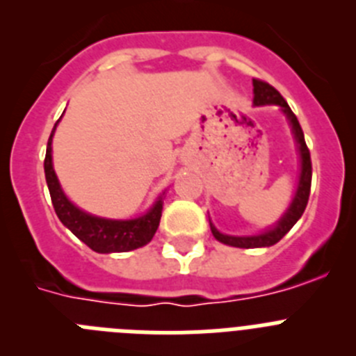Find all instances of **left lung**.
Listing matches in <instances>:
<instances>
[{
  "label": "left lung",
  "instance_id": "1",
  "mask_svg": "<svg viewBox=\"0 0 356 356\" xmlns=\"http://www.w3.org/2000/svg\"><path fill=\"white\" fill-rule=\"evenodd\" d=\"M253 103L254 105H278L282 108L285 115H287L289 122L292 127V134H294V139L298 143V151H300L301 159V172H300V184H298V191H296L294 197H292L291 207L287 209V212L282 216L278 222H276L273 228L266 229L259 235H246V237H235V235H225L221 234L216 226L210 222V229H212V235L222 244H228V246L234 248H244V250H250V248H267L276 244L278 241L287 235L289 229L298 222L301 216H303L305 209H307L308 196H310V185H312V162H310V151H308L307 143H305L303 130L300 127V121L294 115V112L291 110V106L287 105V102L284 99V96L278 92V90L269 85L267 81L257 80L253 78Z\"/></svg>",
  "mask_w": 356,
  "mask_h": 356
}]
</instances>
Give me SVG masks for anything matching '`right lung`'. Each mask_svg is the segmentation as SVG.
I'll return each mask as SVG.
<instances>
[{"instance_id": "1", "label": "right lung", "mask_w": 356, "mask_h": 356, "mask_svg": "<svg viewBox=\"0 0 356 356\" xmlns=\"http://www.w3.org/2000/svg\"><path fill=\"white\" fill-rule=\"evenodd\" d=\"M55 128L49 135L48 147H46L44 172H46V184H48L49 188L53 209H55L62 225L71 229L72 234L96 253H124V251L146 246L147 242L153 238L160 225L163 205L162 196L155 201V205L151 207L144 216L135 217V219H124V221L122 219H105V217L90 216V213L80 210L67 200L60 184H58L55 169H53L51 140Z\"/></svg>"}]
</instances>
